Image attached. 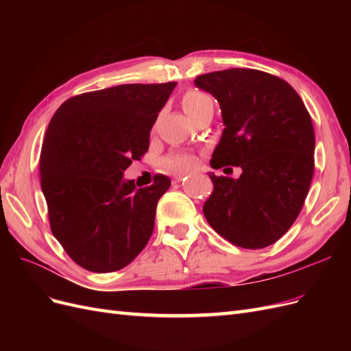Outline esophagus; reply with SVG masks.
<instances>
[{
    "label": "esophagus",
    "mask_w": 351,
    "mask_h": 351,
    "mask_svg": "<svg viewBox=\"0 0 351 351\" xmlns=\"http://www.w3.org/2000/svg\"><path fill=\"white\" fill-rule=\"evenodd\" d=\"M187 177V173H178L174 176V182H182V180H184Z\"/></svg>",
    "instance_id": "34e87169"
}]
</instances>
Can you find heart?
Here are the masks:
<instances>
[{
	"mask_svg": "<svg viewBox=\"0 0 351 351\" xmlns=\"http://www.w3.org/2000/svg\"><path fill=\"white\" fill-rule=\"evenodd\" d=\"M210 102L212 101H210L208 95L197 90V89H189L182 98L183 110L190 117H193L196 112H199L202 108H204L205 105H208ZM164 164L168 168L190 169V168H193L196 165V156L193 154H187V152L174 154V155H169L168 158H165Z\"/></svg>",
	"mask_w": 351,
	"mask_h": 351,
	"instance_id": "1",
	"label": "heart"
}]
</instances>
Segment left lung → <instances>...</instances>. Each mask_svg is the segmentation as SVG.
Wrapping results in <instances>:
<instances>
[{
	"mask_svg": "<svg viewBox=\"0 0 351 351\" xmlns=\"http://www.w3.org/2000/svg\"><path fill=\"white\" fill-rule=\"evenodd\" d=\"M197 88L218 99L226 129L210 167L241 176L209 177L214 193L204 214L221 237L243 249L280 240L299 217L315 169L309 111L285 80L253 69L200 74Z\"/></svg>",
	"mask_w": 351,
	"mask_h": 351,
	"instance_id": "left-lung-1",
	"label": "left lung"
}]
</instances>
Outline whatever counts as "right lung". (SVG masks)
<instances>
[{
  "label": "right lung",
  "instance_id": "right-lung-1",
  "mask_svg": "<svg viewBox=\"0 0 351 351\" xmlns=\"http://www.w3.org/2000/svg\"><path fill=\"white\" fill-rule=\"evenodd\" d=\"M176 82L132 83L80 93L52 115L39 156L52 234L79 267L114 272L149 241L164 174L136 189L123 173L149 149L158 112Z\"/></svg>",
  "mask_w": 351,
  "mask_h": 351
}]
</instances>
